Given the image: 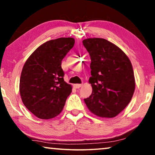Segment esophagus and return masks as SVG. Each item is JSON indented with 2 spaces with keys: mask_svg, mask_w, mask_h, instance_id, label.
I'll return each instance as SVG.
<instances>
[{
  "mask_svg": "<svg viewBox=\"0 0 155 155\" xmlns=\"http://www.w3.org/2000/svg\"><path fill=\"white\" fill-rule=\"evenodd\" d=\"M82 86V84H74V87L76 88V89H79V88L81 87Z\"/></svg>",
  "mask_w": 155,
  "mask_h": 155,
  "instance_id": "esophagus-1",
  "label": "esophagus"
}]
</instances>
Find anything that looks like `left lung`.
<instances>
[{"mask_svg":"<svg viewBox=\"0 0 155 155\" xmlns=\"http://www.w3.org/2000/svg\"><path fill=\"white\" fill-rule=\"evenodd\" d=\"M82 43L91 58L89 82L92 87L84 102L99 117H115L130 103L135 92L130 59L119 47L102 38H88Z\"/></svg>","mask_w":155,"mask_h":155,"instance_id":"8db88e82","label":"left lung"}]
</instances>
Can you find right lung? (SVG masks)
<instances>
[{
  "label": "right lung",
  "instance_id": "obj_1",
  "mask_svg": "<svg viewBox=\"0 0 155 155\" xmlns=\"http://www.w3.org/2000/svg\"><path fill=\"white\" fill-rule=\"evenodd\" d=\"M74 44L72 37L46 41L29 56L22 68L21 99L37 118L50 119L59 115L71 94L73 87L64 81L61 61Z\"/></svg>",
  "mask_w": 155,
  "mask_h": 155
}]
</instances>
